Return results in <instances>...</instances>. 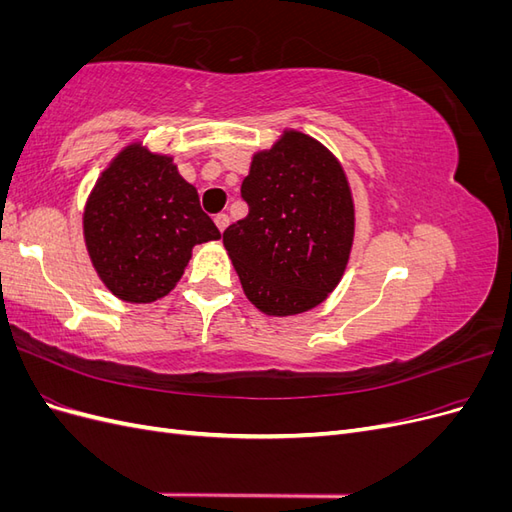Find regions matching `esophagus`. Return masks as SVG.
I'll list each match as a JSON object with an SVG mask.
<instances>
[{"label":"esophagus","mask_w":512,"mask_h":512,"mask_svg":"<svg viewBox=\"0 0 512 512\" xmlns=\"http://www.w3.org/2000/svg\"><path fill=\"white\" fill-rule=\"evenodd\" d=\"M213 222H215V226L220 228V232H224L230 220H228V215H226V213H218V215H215V218H213Z\"/></svg>","instance_id":"1"}]
</instances>
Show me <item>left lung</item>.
Here are the masks:
<instances>
[{
	"instance_id": "8db88e82",
	"label": "left lung",
	"mask_w": 512,
	"mask_h": 512,
	"mask_svg": "<svg viewBox=\"0 0 512 512\" xmlns=\"http://www.w3.org/2000/svg\"><path fill=\"white\" fill-rule=\"evenodd\" d=\"M241 196L250 213L224 230V247L245 297L269 316L320 305L342 280L354 237L342 164L316 138L286 130L256 153Z\"/></svg>"
}]
</instances>
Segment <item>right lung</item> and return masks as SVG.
Returning a JSON list of instances; mask_svg holds the SVG:
<instances>
[{"mask_svg":"<svg viewBox=\"0 0 512 512\" xmlns=\"http://www.w3.org/2000/svg\"><path fill=\"white\" fill-rule=\"evenodd\" d=\"M85 243L104 286L128 303L162 299L181 280L192 247L220 239L173 158L128 145L91 192Z\"/></svg>","mask_w":512,"mask_h":512,"instance_id":"1","label":"right lung"}]
</instances>
